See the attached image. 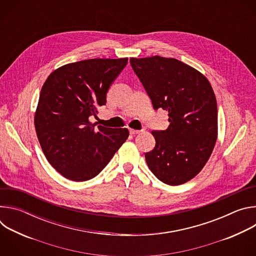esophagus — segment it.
<instances>
[{
  "label": "esophagus",
  "instance_id": "esophagus-1",
  "mask_svg": "<svg viewBox=\"0 0 256 256\" xmlns=\"http://www.w3.org/2000/svg\"><path fill=\"white\" fill-rule=\"evenodd\" d=\"M142 130H134V128H130V134H140Z\"/></svg>",
  "mask_w": 256,
  "mask_h": 256
}]
</instances>
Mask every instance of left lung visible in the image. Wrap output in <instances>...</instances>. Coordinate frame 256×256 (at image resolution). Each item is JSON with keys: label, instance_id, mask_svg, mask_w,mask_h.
<instances>
[{"label": "left lung", "instance_id": "left-lung-1", "mask_svg": "<svg viewBox=\"0 0 256 256\" xmlns=\"http://www.w3.org/2000/svg\"><path fill=\"white\" fill-rule=\"evenodd\" d=\"M136 75L155 109L168 110L166 130H153L156 144L144 154L162 182L180 186L196 177L210 159L218 138L216 100L208 80L194 68L159 56L132 58Z\"/></svg>", "mask_w": 256, "mask_h": 256}]
</instances>
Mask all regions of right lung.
I'll use <instances>...</instances> for the list:
<instances>
[{"mask_svg": "<svg viewBox=\"0 0 256 256\" xmlns=\"http://www.w3.org/2000/svg\"><path fill=\"white\" fill-rule=\"evenodd\" d=\"M126 64L128 58L85 60L60 66L46 80L34 126L48 161L64 177H95L126 140L128 128L90 122Z\"/></svg>", "mask_w": 256, "mask_h": 256, "instance_id": "obj_1", "label": "right lung"}]
</instances>
